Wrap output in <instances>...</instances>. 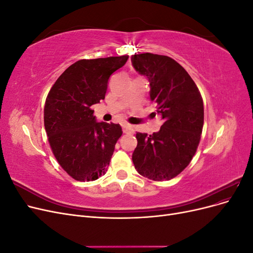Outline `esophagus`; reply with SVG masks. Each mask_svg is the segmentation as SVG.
I'll return each mask as SVG.
<instances>
[{
    "label": "esophagus",
    "instance_id": "1",
    "mask_svg": "<svg viewBox=\"0 0 253 253\" xmlns=\"http://www.w3.org/2000/svg\"><path fill=\"white\" fill-rule=\"evenodd\" d=\"M122 129H124V133H125V134H133V133H134L133 126H129V125L122 126Z\"/></svg>",
    "mask_w": 253,
    "mask_h": 253
}]
</instances>
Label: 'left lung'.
Returning a JSON list of instances; mask_svg holds the SVG:
<instances>
[{
  "label": "left lung",
  "mask_w": 253,
  "mask_h": 253,
  "mask_svg": "<svg viewBox=\"0 0 253 253\" xmlns=\"http://www.w3.org/2000/svg\"><path fill=\"white\" fill-rule=\"evenodd\" d=\"M135 70L150 81L151 100L164 119L159 132H137L133 164L140 175L170 180L186 169L195 155L204 126L201 91L179 63L168 56L144 52L131 58Z\"/></svg>",
  "instance_id": "1"
}]
</instances>
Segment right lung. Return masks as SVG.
Returning a JSON list of instances; mask_svg holds the SVG:
<instances>
[{
	"label": "right lung",
	"mask_w": 253,
	"mask_h": 253,
	"mask_svg": "<svg viewBox=\"0 0 253 253\" xmlns=\"http://www.w3.org/2000/svg\"><path fill=\"white\" fill-rule=\"evenodd\" d=\"M128 56L82 59L66 68L46 97L44 126L52 154L78 181H93L108 171L119 125L96 122L90 106L103 100L111 75Z\"/></svg>",
	"instance_id": "1"
}]
</instances>
